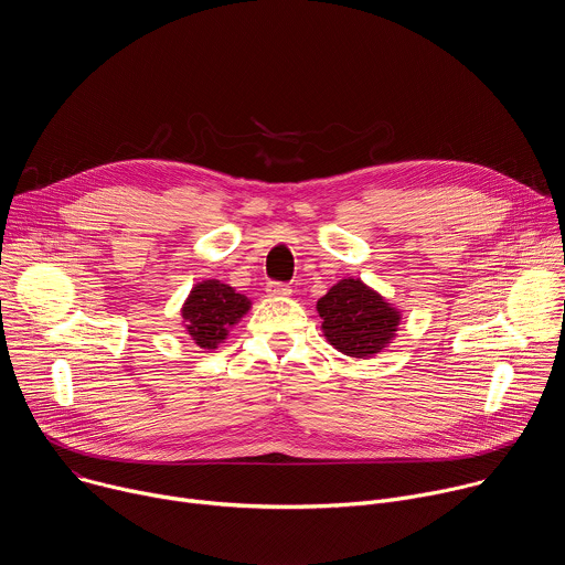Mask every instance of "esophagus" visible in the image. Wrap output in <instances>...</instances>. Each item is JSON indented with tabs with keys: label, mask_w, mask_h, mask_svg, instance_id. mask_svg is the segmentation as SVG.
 Instances as JSON below:
<instances>
[{
	"label": "esophagus",
	"mask_w": 565,
	"mask_h": 565,
	"mask_svg": "<svg viewBox=\"0 0 565 565\" xmlns=\"http://www.w3.org/2000/svg\"><path fill=\"white\" fill-rule=\"evenodd\" d=\"M266 292H268L270 297H288V295L292 292V288H290L288 284H281V281H270V284L266 286Z\"/></svg>",
	"instance_id": "1"
}]
</instances>
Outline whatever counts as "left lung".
Masks as SVG:
<instances>
[{
	"label": "left lung",
	"instance_id": "left-lung-1",
	"mask_svg": "<svg viewBox=\"0 0 565 565\" xmlns=\"http://www.w3.org/2000/svg\"><path fill=\"white\" fill-rule=\"evenodd\" d=\"M324 338L349 358L384 351L399 327V310L362 279H342L317 301Z\"/></svg>",
	"mask_w": 565,
	"mask_h": 565
}]
</instances>
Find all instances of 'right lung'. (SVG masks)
<instances>
[{
  "mask_svg": "<svg viewBox=\"0 0 565 565\" xmlns=\"http://www.w3.org/2000/svg\"><path fill=\"white\" fill-rule=\"evenodd\" d=\"M250 310V299L218 279H205L190 290L181 315L190 340L199 349H216L227 331Z\"/></svg>",
  "mask_w": 565,
  "mask_h": 565,
  "instance_id": "right-lung-1",
  "label": "right lung"
}]
</instances>
